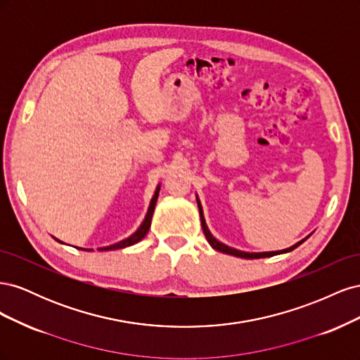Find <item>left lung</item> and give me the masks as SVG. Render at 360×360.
Returning a JSON list of instances; mask_svg holds the SVG:
<instances>
[{
  "instance_id": "1",
  "label": "left lung",
  "mask_w": 360,
  "mask_h": 360,
  "mask_svg": "<svg viewBox=\"0 0 360 360\" xmlns=\"http://www.w3.org/2000/svg\"><path fill=\"white\" fill-rule=\"evenodd\" d=\"M197 202H198V210H200V217H201V226H202V231H204V236L207 238V242L210 243V246L216 250H219V252H224V254H230V255H234V257H240V258H248V259H254V258H264V257H274V255H279V254H285V252H290V250L296 249L297 246H300L304 240H307L308 237H304L303 240L297 242L296 245H292L287 249H282V250H271V252H243V250H238V249H234V248H230L226 246L224 243H221L219 240H216V238L213 237V234L210 233L209 228H207V224H205V219H204V214H202V207H201V202H200V198L197 197Z\"/></svg>"
}]
</instances>
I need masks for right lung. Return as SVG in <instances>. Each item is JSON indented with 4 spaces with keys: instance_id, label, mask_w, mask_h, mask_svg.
Listing matches in <instances>:
<instances>
[{
    "instance_id": "obj_1",
    "label": "right lung",
    "mask_w": 360,
    "mask_h": 360,
    "mask_svg": "<svg viewBox=\"0 0 360 360\" xmlns=\"http://www.w3.org/2000/svg\"><path fill=\"white\" fill-rule=\"evenodd\" d=\"M159 191H160V186L156 188V192L153 195V198H151L150 201V205H148V210H147V214H146V219L143 221V224L139 225L138 230L129 236L127 238H124V240L118 242V243H114L111 246H105V248H99V250H115V249H123V248H127V246H132L135 243H138L139 240H143V238L146 237V234L148 233L150 230V225H151V217H153V212H155V207H156V201H158V197H159ZM57 242H60L58 238H56ZM63 243V242H60ZM78 249H82V248H78ZM82 250H93V249H82Z\"/></svg>"
}]
</instances>
